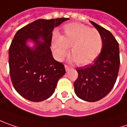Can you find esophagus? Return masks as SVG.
<instances>
[{"label":"esophagus","mask_w":127,"mask_h":127,"mask_svg":"<svg viewBox=\"0 0 127 127\" xmlns=\"http://www.w3.org/2000/svg\"><path fill=\"white\" fill-rule=\"evenodd\" d=\"M64 68H65V70H66V72H67V71H69V66H67V65H65V66H64Z\"/></svg>","instance_id":"esophagus-1"}]
</instances>
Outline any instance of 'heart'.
<instances>
[{"instance_id":"heart-1","label":"heart","mask_w":127,"mask_h":127,"mask_svg":"<svg viewBox=\"0 0 127 127\" xmlns=\"http://www.w3.org/2000/svg\"><path fill=\"white\" fill-rule=\"evenodd\" d=\"M71 48L70 61L79 65H86L97 59L103 48V38L95 29L79 24L64 25L61 35L55 33L52 39V48L56 59L62 60Z\"/></svg>"}]
</instances>
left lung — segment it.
<instances>
[{"label":"left lung","mask_w":127,"mask_h":127,"mask_svg":"<svg viewBox=\"0 0 127 127\" xmlns=\"http://www.w3.org/2000/svg\"><path fill=\"white\" fill-rule=\"evenodd\" d=\"M90 22L101 34L103 48L93 63L76 69L78 78L74 87L79 98L95 102L107 95L115 84L120 64V50L119 43L109 31L92 21Z\"/></svg>","instance_id":"left-lung-1"}]
</instances>
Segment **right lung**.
<instances>
[{"label": "right lung", "instance_id": "obj_1", "mask_svg": "<svg viewBox=\"0 0 127 127\" xmlns=\"http://www.w3.org/2000/svg\"><path fill=\"white\" fill-rule=\"evenodd\" d=\"M68 18L39 19L20 29L9 48V67L15 89L23 98L41 102L50 97L64 66L56 61L50 50L53 29ZM29 42L34 46L30 47Z\"/></svg>", "mask_w": 127, "mask_h": 127}]
</instances>
